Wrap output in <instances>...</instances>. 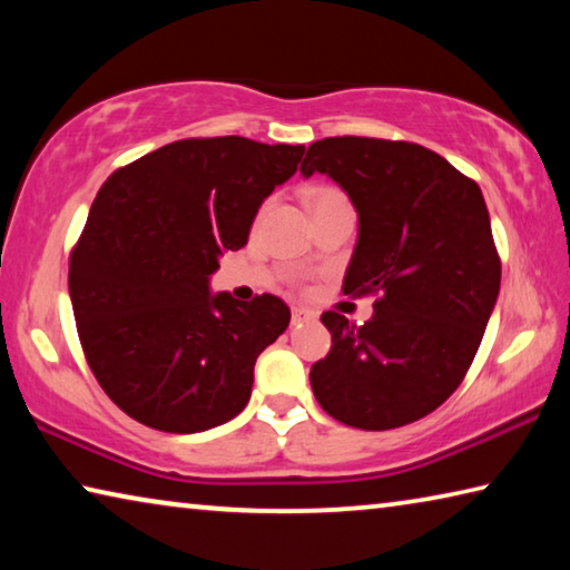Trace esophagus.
<instances>
[{"label":"esophagus","instance_id":"34e87169","mask_svg":"<svg viewBox=\"0 0 570 570\" xmlns=\"http://www.w3.org/2000/svg\"><path fill=\"white\" fill-rule=\"evenodd\" d=\"M312 320H314V312H308V308H304V306H294L292 308V324L294 326L306 324V322H312Z\"/></svg>","mask_w":570,"mask_h":570}]
</instances>
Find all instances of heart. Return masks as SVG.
I'll list each match as a JSON object with an SVG mask.
<instances>
[{"mask_svg":"<svg viewBox=\"0 0 570 570\" xmlns=\"http://www.w3.org/2000/svg\"><path fill=\"white\" fill-rule=\"evenodd\" d=\"M306 204L312 208V214H320V210L334 208V206H350V198L334 186H314L306 193Z\"/></svg>","mask_w":570,"mask_h":570,"instance_id":"1","label":"heart"}]
</instances>
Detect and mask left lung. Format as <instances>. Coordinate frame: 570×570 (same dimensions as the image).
<instances>
[{
  "mask_svg": "<svg viewBox=\"0 0 570 570\" xmlns=\"http://www.w3.org/2000/svg\"><path fill=\"white\" fill-rule=\"evenodd\" d=\"M312 173L340 183L360 216L344 294L377 296L362 326L322 314L332 350L308 374L314 397L360 430L422 420L465 380L500 292L478 183L417 142L356 135L312 142Z\"/></svg>",
  "mask_w": 570,
  "mask_h": 570,
  "instance_id": "obj_1",
  "label": "left lung"
}]
</instances>
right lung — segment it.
Instances as JSON below:
<instances>
[{
    "mask_svg": "<svg viewBox=\"0 0 570 570\" xmlns=\"http://www.w3.org/2000/svg\"><path fill=\"white\" fill-rule=\"evenodd\" d=\"M302 156L240 135L186 138L102 183L67 284L85 360L132 420L193 435L246 407L258 354L292 312L272 294L214 296L208 276L246 246L258 206Z\"/></svg>",
    "mask_w": 570,
    "mask_h": 570,
    "instance_id": "right-lung-1",
    "label": "right lung"
}]
</instances>
